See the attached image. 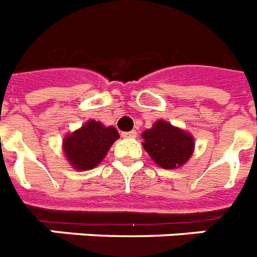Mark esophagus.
I'll use <instances>...</instances> for the list:
<instances>
[{
	"mask_svg": "<svg viewBox=\"0 0 257 257\" xmlns=\"http://www.w3.org/2000/svg\"><path fill=\"white\" fill-rule=\"evenodd\" d=\"M123 138H135L137 137V131H127V133H122Z\"/></svg>",
	"mask_w": 257,
	"mask_h": 257,
	"instance_id": "obj_1",
	"label": "esophagus"
}]
</instances>
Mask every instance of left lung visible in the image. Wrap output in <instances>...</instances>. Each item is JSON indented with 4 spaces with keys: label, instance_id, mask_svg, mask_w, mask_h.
<instances>
[{
    "label": "left lung",
    "instance_id": "obj_1",
    "mask_svg": "<svg viewBox=\"0 0 257 257\" xmlns=\"http://www.w3.org/2000/svg\"><path fill=\"white\" fill-rule=\"evenodd\" d=\"M142 138L146 151L163 168L183 166L194 151V138L164 120H158L153 128L142 134Z\"/></svg>",
    "mask_w": 257,
    "mask_h": 257
}]
</instances>
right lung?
<instances>
[{
    "label": "right lung",
    "mask_w": 257,
    "mask_h": 257,
    "mask_svg": "<svg viewBox=\"0 0 257 257\" xmlns=\"http://www.w3.org/2000/svg\"><path fill=\"white\" fill-rule=\"evenodd\" d=\"M119 138L112 126L104 127L99 122L89 120L63 141V150L71 166L78 170H90L102 162L108 149Z\"/></svg>",
    "instance_id": "obj_1"
}]
</instances>
